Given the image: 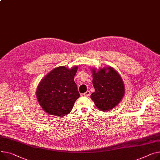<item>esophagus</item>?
I'll return each mask as SVG.
<instances>
[{
	"instance_id": "esophagus-1",
	"label": "esophagus",
	"mask_w": 160,
	"mask_h": 160,
	"mask_svg": "<svg viewBox=\"0 0 160 160\" xmlns=\"http://www.w3.org/2000/svg\"><path fill=\"white\" fill-rule=\"evenodd\" d=\"M82 97H89L90 96V91H87L86 92H84L83 94H82Z\"/></svg>"
}]
</instances>
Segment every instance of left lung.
Masks as SVG:
<instances>
[{
    "instance_id": "obj_1",
    "label": "left lung",
    "mask_w": 160,
    "mask_h": 160,
    "mask_svg": "<svg viewBox=\"0 0 160 160\" xmlns=\"http://www.w3.org/2000/svg\"><path fill=\"white\" fill-rule=\"evenodd\" d=\"M108 70V71L106 72ZM92 84L95 91L91 98L99 109L108 111L113 109L122 99L125 89L123 80L112 68H104L96 71L92 69Z\"/></svg>"
}]
</instances>
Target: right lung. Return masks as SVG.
I'll use <instances>...</instances> for the list:
<instances>
[{
  "instance_id": "right-lung-1",
  "label": "right lung",
  "mask_w": 160,
  "mask_h": 160,
  "mask_svg": "<svg viewBox=\"0 0 160 160\" xmlns=\"http://www.w3.org/2000/svg\"><path fill=\"white\" fill-rule=\"evenodd\" d=\"M77 69V66L71 69L64 66L55 68L40 82L37 97L47 113L62 117L71 112L74 102L80 97L74 81Z\"/></svg>"
}]
</instances>
